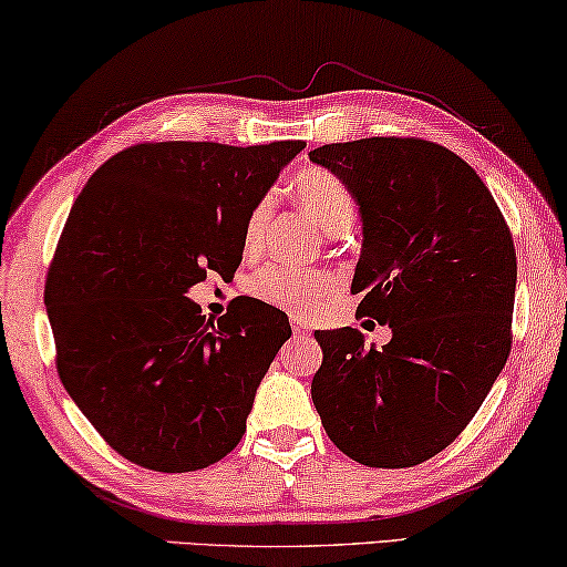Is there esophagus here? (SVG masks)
I'll use <instances>...</instances> for the list:
<instances>
[{
	"instance_id": "34e87169",
	"label": "esophagus",
	"mask_w": 567,
	"mask_h": 567,
	"mask_svg": "<svg viewBox=\"0 0 567 567\" xmlns=\"http://www.w3.org/2000/svg\"><path fill=\"white\" fill-rule=\"evenodd\" d=\"M292 330H295V336L298 338H305L310 332V328H308V322H302V320H298V318H292Z\"/></svg>"
}]
</instances>
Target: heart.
<instances>
[{
  "instance_id": "heart-1",
  "label": "heart",
  "mask_w": 567,
  "mask_h": 567,
  "mask_svg": "<svg viewBox=\"0 0 567 567\" xmlns=\"http://www.w3.org/2000/svg\"><path fill=\"white\" fill-rule=\"evenodd\" d=\"M292 199L328 235H340V231L353 227V194H350L343 178H338L328 168L300 171L292 178ZM269 217H272L269 199L255 204V209L249 212L245 235H241V247L249 255L262 247L269 229ZM249 292L257 300L275 305V308L290 310L295 316H305V312H312L322 300H328L336 292V280L328 272H320V269L269 265L251 275Z\"/></svg>"
}]
</instances>
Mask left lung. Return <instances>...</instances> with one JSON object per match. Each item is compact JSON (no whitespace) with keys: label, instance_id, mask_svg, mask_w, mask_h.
Returning a JSON list of instances; mask_svg holds the SVG:
<instances>
[{"label":"left lung","instance_id":"8db88e82","mask_svg":"<svg viewBox=\"0 0 567 567\" xmlns=\"http://www.w3.org/2000/svg\"><path fill=\"white\" fill-rule=\"evenodd\" d=\"M353 194L363 245L358 316L391 328L318 330L312 403L330 442L365 466H413L470 424L509 355L517 257L505 217L466 161L421 138L310 151Z\"/></svg>","mask_w":567,"mask_h":567}]
</instances>
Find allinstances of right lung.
Returning <instances> with one entry per match:
<instances>
[{
  "instance_id": "right-lung-1",
  "label": "right lung",
  "mask_w": 567,
  "mask_h": 567,
  "mask_svg": "<svg viewBox=\"0 0 567 567\" xmlns=\"http://www.w3.org/2000/svg\"><path fill=\"white\" fill-rule=\"evenodd\" d=\"M302 148L138 143L107 158L75 199L44 282L58 373L128 462L196 472L245 436L290 320L239 298L212 322L186 295L239 267L249 212Z\"/></svg>"
}]
</instances>
